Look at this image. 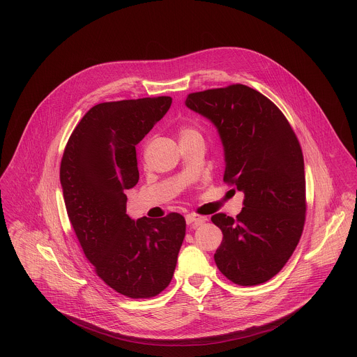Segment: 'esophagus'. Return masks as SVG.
Instances as JSON below:
<instances>
[{
    "instance_id": "34e87169",
    "label": "esophagus",
    "mask_w": 357,
    "mask_h": 357,
    "mask_svg": "<svg viewBox=\"0 0 357 357\" xmlns=\"http://www.w3.org/2000/svg\"><path fill=\"white\" fill-rule=\"evenodd\" d=\"M185 221L187 224H194V225H198V224H202L204 221H207V217L204 215H198V214H194V213H190L185 215Z\"/></svg>"
}]
</instances>
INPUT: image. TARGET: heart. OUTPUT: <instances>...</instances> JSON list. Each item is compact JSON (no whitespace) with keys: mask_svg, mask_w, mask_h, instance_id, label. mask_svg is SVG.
I'll use <instances>...</instances> for the list:
<instances>
[{"mask_svg":"<svg viewBox=\"0 0 357 357\" xmlns=\"http://www.w3.org/2000/svg\"><path fill=\"white\" fill-rule=\"evenodd\" d=\"M194 136H201L195 128L187 126V125L180 128V139H187V137H194Z\"/></svg>","mask_w":357,"mask_h":357,"instance_id":"1","label":"heart"}]
</instances>
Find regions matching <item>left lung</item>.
I'll use <instances>...</instances> for the list:
<instances>
[{
  "mask_svg": "<svg viewBox=\"0 0 357 357\" xmlns=\"http://www.w3.org/2000/svg\"><path fill=\"white\" fill-rule=\"evenodd\" d=\"M185 105L214 125L224 150V181L245 192L236 218L211 217L222 231L214 261L236 284L265 283L289 261L304 228L300 143L282 111L246 85L191 93Z\"/></svg>",
  "mask_w": 357,
  "mask_h": 357,
  "instance_id": "obj_1",
  "label": "left lung"
}]
</instances>
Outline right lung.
<instances>
[{
  "label": "right lung",
  "instance_id": "obj_1",
  "mask_svg": "<svg viewBox=\"0 0 357 357\" xmlns=\"http://www.w3.org/2000/svg\"><path fill=\"white\" fill-rule=\"evenodd\" d=\"M170 105L169 96L98 104L61 159L63 197L82 250L102 280L130 298H150L169 286L185 236L178 213L158 220L126 214L125 190L139 181L136 146Z\"/></svg>",
  "mask_w": 357,
  "mask_h": 357
}]
</instances>
